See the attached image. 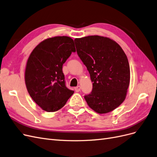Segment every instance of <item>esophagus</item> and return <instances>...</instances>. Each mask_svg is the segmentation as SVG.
Instances as JSON below:
<instances>
[{"instance_id":"esophagus-1","label":"esophagus","mask_w":157,"mask_h":157,"mask_svg":"<svg viewBox=\"0 0 157 157\" xmlns=\"http://www.w3.org/2000/svg\"><path fill=\"white\" fill-rule=\"evenodd\" d=\"M75 92H80V86H77V87H75Z\"/></svg>"}]
</instances>
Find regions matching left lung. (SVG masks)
<instances>
[{
	"label": "left lung",
	"instance_id": "8db88e82",
	"mask_svg": "<svg viewBox=\"0 0 157 157\" xmlns=\"http://www.w3.org/2000/svg\"><path fill=\"white\" fill-rule=\"evenodd\" d=\"M75 43L93 82L85 100L98 113L113 111L124 101L130 84V65L124 52L115 41L98 35L75 39Z\"/></svg>",
	"mask_w": 157,
	"mask_h": 157
}]
</instances>
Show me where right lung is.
Returning a JSON list of instances; mask_svg holds the SVG:
<instances>
[{
  "label": "right lung",
  "instance_id": "obj_1",
  "mask_svg": "<svg viewBox=\"0 0 157 157\" xmlns=\"http://www.w3.org/2000/svg\"><path fill=\"white\" fill-rule=\"evenodd\" d=\"M75 52L71 37L54 36L42 41L28 58L25 71L26 87L31 98L44 111H58L73 94V90L65 86L62 67Z\"/></svg>",
  "mask_w": 157,
  "mask_h": 157
}]
</instances>
